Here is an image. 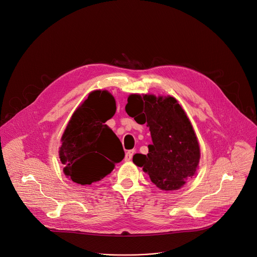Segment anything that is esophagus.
<instances>
[{"label": "esophagus", "instance_id": "34e87169", "mask_svg": "<svg viewBox=\"0 0 257 257\" xmlns=\"http://www.w3.org/2000/svg\"><path fill=\"white\" fill-rule=\"evenodd\" d=\"M135 154V151L134 150H131V151H128L126 154H125V161L128 162V161H131L133 156Z\"/></svg>", "mask_w": 257, "mask_h": 257}]
</instances>
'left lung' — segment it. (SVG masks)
Segmentation results:
<instances>
[{"label":"left lung","instance_id":"8db88e82","mask_svg":"<svg viewBox=\"0 0 257 257\" xmlns=\"http://www.w3.org/2000/svg\"><path fill=\"white\" fill-rule=\"evenodd\" d=\"M125 108L138 124L148 123L153 140L149 154L134 155L133 163L162 190L181 188L194 176L200 158L196 135L181 105L172 96L131 94Z\"/></svg>","mask_w":257,"mask_h":257}]
</instances>
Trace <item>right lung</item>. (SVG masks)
<instances>
[{
    "label": "right lung",
    "mask_w": 257,
    "mask_h": 257,
    "mask_svg": "<svg viewBox=\"0 0 257 257\" xmlns=\"http://www.w3.org/2000/svg\"><path fill=\"white\" fill-rule=\"evenodd\" d=\"M115 113L113 95L106 90H95L71 117L59 154L64 173L73 182L90 185L103 179L124 159L121 141L104 125Z\"/></svg>",
    "instance_id": "1"
}]
</instances>
